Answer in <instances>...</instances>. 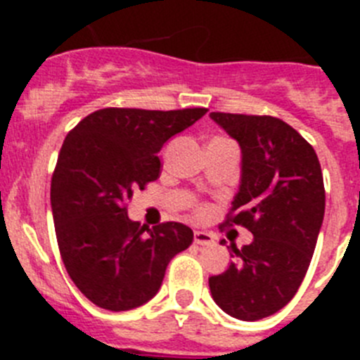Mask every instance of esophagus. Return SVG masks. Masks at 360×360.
I'll list each match as a JSON object with an SVG mask.
<instances>
[{
	"instance_id": "esophagus-1",
	"label": "esophagus",
	"mask_w": 360,
	"mask_h": 360,
	"mask_svg": "<svg viewBox=\"0 0 360 360\" xmlns=\"http://www.w3.org/2000/svg\"><path fill=\"white\" fill-rule=\"evenodd\" d=\"M214 241V236L209 234V232H203V231H195V243L196 245H211Z\"/></svg>"
}]
</instances>
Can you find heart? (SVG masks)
Listing matches in <instances>:
<instances>
[{
	"label": "heart",
	"mask_w": 360,
	"mask_h": 360,
	"mask_svg": "<svg viewBox=\"0 0 360 360\" xmlns=\"http://www.w3.org/2000/svg\"><path fill=\"white\" fill-rule=\"evenodd\" d=\"M198 214H205V209L200 207V209H198Z\"/></svg>",
	"instance_id": "1"
}]
</instances>
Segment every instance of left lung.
Segmentation results:
<instances>
[{
	"label": "left lung",
	"instance_id": "8db88e82",
	"mask_svg": "<svg viewBox=\"0 0 360 360\" xmlns=\"http://www.w3.org/2000/svg\"><path fill=\"white\" fill-rule=\"evenodd\" d=\"M211 119L243 153L240 191L219 229L241 225L254 240L231 247L236 262L211 276L209 288L225 314L257 321L288 304L307 276L323 225V171L314 148L281 119L221 111Z\"/></svg>",
	"mask_w": 360,
	"mask_h": 360
}]
</instances>
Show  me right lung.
<instances>
[{"label": "right lung", "instance_id": "add662e5", "mask_svg": "<svg viewBox=\"0 0 360 360\" xmlns=\"http://www.w3.org/2000/svg\"><path fill=\"white\" fill-rule=\"evenodd\" d=\"M205 113L103 108L66 135L50 186L57 245L75 287L97 307L148 303L167 263L193 243V231L178 221H131L128 200L160 176L162 146Z\"/></svg>", "mask_w": 360, "mask_h": 360}]
</instances>
